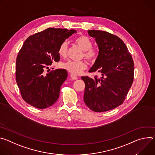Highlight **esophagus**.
Listing matches in <instances>:
<instances>
[{
  "instance_id": "esophagus-1",
  "label": "esophagus",
  "mask_w": 155,
  "mask_h": 155,
  "mask_svg": "<svg viewBox=\"0 0 155 155\" xmlns=\"http://www.w3.org/2000/svg\"><path fill=\"white\" fill-rule=\"evenodd\" d=\"M71 77L73 80H77L78 79V77L77 76H75V75H73V74H71Z\"/></svg>"
}]
</instances>
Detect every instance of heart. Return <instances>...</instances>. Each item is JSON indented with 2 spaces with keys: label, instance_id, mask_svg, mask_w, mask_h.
<instances>
[{
  "label": "heart",
  "instance_id": "obj_1",
  "mask_svg": "<svg viewBox=\"0 0 155 155\" xmlns=\"http://www.w3.org/2000/svg\"><path fill=\"white\" fill-rule=\"evenodd\" d=\"M75 42L83 51H84V56L90 61L96 60L97 56V52L93 49L92 41L86 36L81 35L75 39ZM68 50V43L66 41L62 43L58 49V53L62 57H65L67 54ZM62 68L70 72L73 75H79L83 71L87 68L86 63L84 61H69L62 64Z\"/></svg>",
  "mask_w": 155,
  "mask_h": 155
}]
</instances>
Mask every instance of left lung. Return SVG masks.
I'll return each instance as SVG.
<instances>
[{"instance_id": "obj_1", "label": "left lung", "mask_w": 155, "mask_h": 155, "mask_svg": "<svg viewBox=\"0 0 155 155\" xmlns=\"http://www.w3.org/2000/svg\"><path fill=\"white\" fill-rule=\"evenodd\" d=\"M99 53L89 72H99L102 77H81L85 83L84 102L96 112L112 110L125 99L134 80V65L123 41L105 31L90 30Z\"/></svg>"}]
</instances>
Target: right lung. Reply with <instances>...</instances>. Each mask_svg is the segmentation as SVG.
Segmentation results:
<instances>
[{
  "instance_id": "1",
  "label": "right lung",
  "mask_w": 155,
  "mask_h": 155,
  "mask_svg": "<svg viewBox=\"0 0 155 155\" xmlns=\"http://www.w3.org/2000/svg\"><path fill=\"white\" fill-rule=\"evenodd\" d=\"M75 33L74 29L50 28L25 40L16 58V80L28 104L44 109L58 101L68 72L58 69L46 74L45 71L53 61H59L60 45Z\"/></svg>"
}]
</instances>
